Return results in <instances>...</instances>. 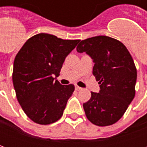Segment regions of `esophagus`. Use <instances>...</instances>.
Returning <instances> with one entry per match:
<instances>
[{"mask_svg":"<svg viewBox=\"0 0 147 147\" xmlns=\"http://www.w3.org/2000/svg\"><path fill=\"white\" fill-rule=\"evenodd\" d=\"M75 88H76V90H82V88H81V87H80L79 86H77V85H75Z\"/></svg>","mask_w":147,"mask_h":147,"instance_id":"obj_1","label":"esophagus"}]
</instances>
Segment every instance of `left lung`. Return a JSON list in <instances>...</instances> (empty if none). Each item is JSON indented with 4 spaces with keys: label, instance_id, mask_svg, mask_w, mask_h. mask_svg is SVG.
I'll list each match as a JSON object with an SVG mask.
<instances>
[{
    "label": "left lung",
    "instance_id": "8db88e82",
    "mask_svg": "<svg viewBox=\"0 0 147 147\" xmlns=\"http://www.w3.org/2000/svg\"><path fill=\"white\" fill-rule=\"evenodd\" d=\"M76 50L91 57L93 75L100 84L99 93L91 92L90 99L83 103L86 117L98 126L113 124L136 94L137 71L132 57L122 42L103 35L82 40Z\"/></svg>",
    "mask_w": 147,
    "mask_h": 147
}]
</instances>
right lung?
Instances as JSON below:
<instances>
[{"label":"right lung","mask_w":147,"mask_h":147,"mask_svg":"<svg viewBox=\"0 0 147 147\" xmlns=\"http://www.w3.org/2000/svg\"><path fill=\"white\" fill-rule=\"evenodd\" d=\"M79 42L38 34L28 39L16 56L12 72L16 94L34 122L50 124L62 117L75 86L61 85L53 76L60 75L65 58Z\"/></svg>","instance_id":"add662e5"}]
</instances>
